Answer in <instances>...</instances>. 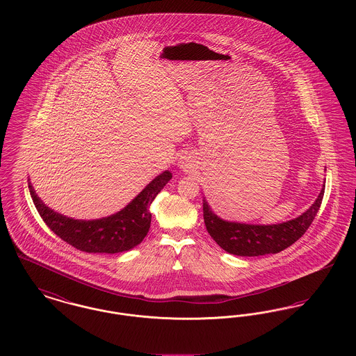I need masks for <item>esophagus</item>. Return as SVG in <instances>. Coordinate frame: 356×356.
<instances>
[{"mask_svg": "<svg viewBox=\"0 0 356 356\" xmlns=\"http://www.w3.org/2000/svg\"><path fill=\"white\" fill-rule=\"evenodd\" d=\"M180 167H181L183 170L191 168V167H192V165H191V160L186 159V157H181V160H180Z\"/></svg>", "mask_w": 356, "mask_h": 356, "instance_id": "obj_1", "label": "esophagus"}]
</instances>
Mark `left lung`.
<instances>
[{"instance_id":"left-lung-1","label":"left lung","mask_w":356,"mask_h":356,"mask_svg":"<svg viewBox=\"0 0 356 356\" xmlns=\"http://www.w3.org/2000/svg\"><path fill=\"white\" fill-rule=\"evenodd\" d=\"M323 195L324 186L315 203L303 215L293 220L272 225L222 220L212 212L211 207L204 199V222L208 234L228 254L237 256L277 254L305 235L321 208Z\"/></svg>"}]
</instances>
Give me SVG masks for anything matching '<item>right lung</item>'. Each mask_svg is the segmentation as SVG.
Wrapping results in <instances>:
<instances>
[{"instance_id": "add662e5", "label": "right lung", "mask_w": 356, "mask_h": 356, "mask_svg": "<svg viewBox=\"0 0 356 356\" xmlns=\"http://www.w3.org/2000/svg\"><path fill=\"white\" fill-rule=\"evenodd\" d=\"M170 179V170L160 173L120 212L96 220H74L54 212L40 200L29 180L28 184L40 216L57 236L83 252L118 254L135 248L147 236L152 219L149 207Z\"/></svg>"}]
</instances>
